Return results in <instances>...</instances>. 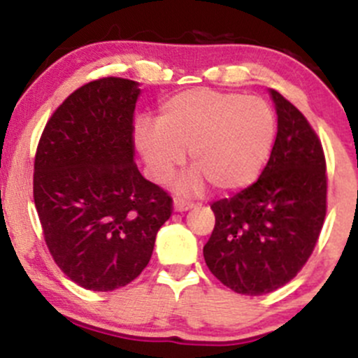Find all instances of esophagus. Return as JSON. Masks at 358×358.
<instances>
[{"mask_svg": "<svg viewBox=\"0 0 358 358\" xmlns=\"http://www.w3.org/2000/svg\"><path fill=\"white\" fill-rule=\"evenodd\" d=\"M192 202H187L183 199H175L173 201V211L176 213H182V211H189L190 208H192Z\"/></svg>", "mask_w": 358, "mask_h": 358, "instance_id": "34e87169", "label": "esophagus"}]
</instances>
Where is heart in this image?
I'll return each mask as SVG.
<instances>
[{
  "instance_id": "heart-1",
  "label": "heart",
  "mask_w": 358,
  "mask_h": 358,
  "mask_svg": "<svg viewBox=\"0 0 358 358\" xmlns=\"http://www.w3.org/2000/svg\"><path fill=\"white\" fill-rule=\"evenodd\" d=\"M133 135L156 182H168L190 152L196 169L176 182V190L194 192L206 180L218 192H236L262 175L275 142L277 119L258 96L194 88L166 100L157 122H136Z\"/></svg>"
}]
</instances>
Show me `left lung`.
<instances>
[{
  "instance_id": "left-lung-1",
  "label": "left lung",
  "mask_w": 358,
  "mask_h": 358,
  "mask_svg": "<svg viewBox=\"0 0 358 358\" xmlns=\"http://www.w3.org/2000/svg\"><path fill=\"white\" fill-rule=\"evenodd\" d=\"M277 136L259 178L230 199L213 202L215 229L204 259L239 294L272 292L294 279L315 248L326 218L322 143L289 100L270 90Z\"/></svg>"
}]
</instances>
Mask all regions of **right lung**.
<instances>
[{"label": "right lung", "instance_id": "add662e5", "mask_svg": "<svg viewBox=\"0 0 358 358\" xmlns=\"http://www.w3.org/2000/svg\"><path fill=\"white\" fill-rule=\"evenodd\" d=\"M138 83L103 78L64 100L39 140L34 204L46 246L90 291H114L142 273L171 197L142 176L133 156Z\"/></svg>", "mask_w": 358, "mask_h": 358}]
</instances>
